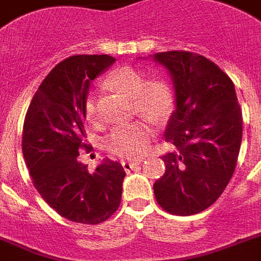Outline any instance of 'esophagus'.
Here are the masks:
<instances>
[{
	"mask_svg": "<svg viewBox=\"0 0 261 261\" xmlns=\"http://www.w3.org/2000/svg\"><path fill=\"white\" fill-rule=\"evenodd\" d=\"M138 166H140V162H126V160H125V162H123V167H124V169H125L126 172L137 168Z\"/></svg>",
	"mask_w": 261,
	"mask_h": 261,
	"instance_id": "34e87169",
	"label": "esophagus"
}]
</instances>
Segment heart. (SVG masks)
<instances>
[{
	"label": "heart",
	"mask_w": 261,
	"mask_h": 261,
	"mask_svg": "<svg viewBox=\"0 0 261 261\" xmlns=\"http://www.w3.org/2000/svg\"><path fill=\"white\" fill-rule=\"evenodd\" d=\"M105 83L112 89L133 98L136 111L143 118L162 124L171 118L176 106V95L168 80L160 76L147 79L135 67L124 66L112 71ZM85 119L95 125L99 123V112L95 95L85 101ZM154 129L146 121L115 126L105 140L107 150L126 159H137L146 154L154 138Z\"/></svg>",
	"instance_id": "1"
}]
</instances>
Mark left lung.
Returning <instances> with one entry per match:
<instances>
[{
    "mask_svg": "<svg viewBox=\"0 0 261 261\" xmlns=\"http://www.w3.org/2000/svg\"><path fill=\"white\" fill-rule=\"evenodd\" d=\"M169 71L176 110L162 156L166 172L154 184L158 204L172 215L190 216L223 194L237 167L242 142V111L234 84L217 64L186 50L154 54Z\"/></svg>",
    "mask_w": 261,
    "mask_h": 261,
    "instance_id": "left-lung-1",
    "label": "left lung"
}]
</instances>
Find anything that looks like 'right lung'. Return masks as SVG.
Wrapping results in <instances>:
<instances>
[{"label": "right lung", "instance_id": "add662e5", "mask_svg": "<svg viewBox=\"0 0 261 261\" xmlns=\"http://www.w3.org/2000/svg\"><path fill=\"white\" fill-rule=\"evenodd\" d=\"M115 58L72 56L57 64L44 79L28 106L21 150L33 186L62 217L97 225L119 208L125 171L119 162L105 159L94 173L80 163L85 143V101L90 81Z\"/></svg>", "mask_w": 261, "mask_h": 261}]
</instances>
